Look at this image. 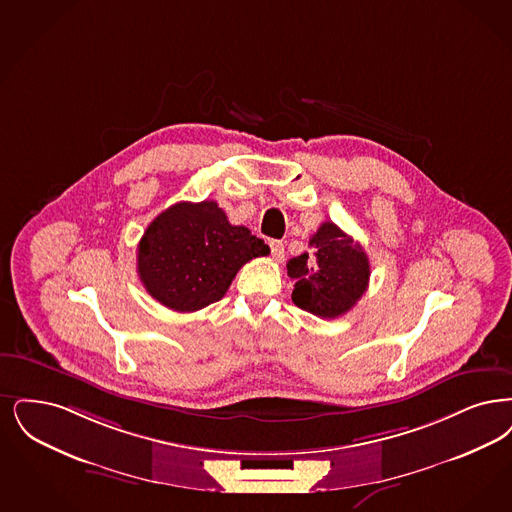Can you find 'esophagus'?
Wrapping results in <instances>:
<instances>
[{
	"label": "esophagus",
	"mask_w": 512,
	"mask_h": 512,
	"mask_svg": "<svg viewBox=\"0 0 512 512\" xmlns=\"http://www.w3.org/2000/svg\"><path fill=\"white\" fill-rule=\"evenodd\" d=\"M268 246H270V251H272V259L282 263L284 261V244L280 240H270Z\"/></svg>",
	"instance_id": "obj_1"
}]
</instances>
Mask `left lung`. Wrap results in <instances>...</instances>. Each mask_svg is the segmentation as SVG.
<instances>
[{
  "label": "left lung",
  "mask_w": 512,
  "mask_h": 512,
  "mask_svg": "<svg viewBox=\"0 0 512 512\" xmlns=\"http://www.w3.org/2000/svg\"><path fill=\"white\" fill-rule=\"evenodd\" d=\"M312 253L289 259L287 276L295 280L293 303L320 318H337L366 293L369 259L347 232L331 221L308 240Z\"/></svg>",
  "instance_id": "obj_1"
}]
</instances>
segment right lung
<instances>
[{
  "mask_svg": "<svg viewBox=\"0 0 512 512\" xmlns=\"http://www.w3.org/2000/svg\"><path fill=\"white\" fill-rule=\"evenodd\" d=\"M270 247L246 226L228 223L217 202H179L150 225L137 249V272L164 307L194 312L225 297L238 270Z\"/></svg>",
  "mask_w": 512,
  "mask_h": 512,
  "instance_id": "obj_1",
  "label": "right lung"
}]
</instances>
